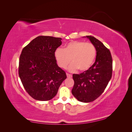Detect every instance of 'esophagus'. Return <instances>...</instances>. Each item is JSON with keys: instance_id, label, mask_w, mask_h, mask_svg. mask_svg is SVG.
<instances>
[{"instance_id": "34e87169", "label": "esophagus", "mask_w": 132, "mask_h": 132, "mask_svg": "<svg viewBox=\"0 0 132 132\" xmlns=\"http://www.w3.org/2000/svg\"><path fill=\"white\" fill-rule=\"evenodd\" d=\"M66 74H67V78H71V77H72V75H71V74H69L68 73H66Z\"/></svg>"}]
</instances>
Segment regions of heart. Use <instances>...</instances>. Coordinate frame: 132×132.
I'll return each instance as SVG.
<instances>
[{"label":"heart","instance_id":"heart-1","mask_svg":"<svg viewBox=\"0 0 132 132\" xmlns=\"http://www.w3.org/2000/svg\"><path fill=\"white\" fill-rule=\"evenodd\" d=\"M96 55V51L93 44L89 42L75 41L68 43L64 48H58L54 52V57L58 65L65 68L68 67L70 71L78 69L80 71L88 70L93 64Z\"/></svg>","mask_w":132,"mask_h":132}]
</instances>
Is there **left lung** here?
<instances>
[{"instance_id": "left-lung-1", "label": "left lung", "mask_w": 132, "mask_h": 132, "mask_svg": "<svg viewBox=\"0 0 132 132\" xmlns=\"http://www.w3.org/2000/svg\"><path fill=\"white\" fill-rule=\"evenodd\" d=\"M88 38L96 51L95 62L90 68L80 74L73 75L74 85L71 93L78 101L90 102L100 96L110 81L112 73V59L109 50L91 36Z\"/></svg>"}]
</instances>
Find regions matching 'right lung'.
I'll list each match as a JSON object with an SVG mask.
<instances>
[{
  "instance_id": "right-lung-1",
  "label": "right lung",
  "mask_w": 132,
  "mask_h": 132,
  "mask_svg": "<svg viewBox=\"0 0 132 132\" xmlns=\"http://www.w3.org/2000/svg\"><path fill=\"white\" fill-rule=\"evenodd\" d=\"M62 38L40 36L23 48L19 59V75L25 89L39 101H48L58 93L67 78L54 57Z\"/></svg>"
}]
</instances>
